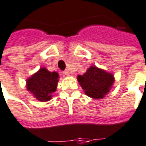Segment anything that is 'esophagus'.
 Returning a JSON list of instances; mask_svg holds the SVG:
<instances>
[{
	"label": "esophagus",
	"mask_w": 146,
	"mask_h": 146,
	"mask_svg": "<svg viewBox=\"0 0 146 146\" xmlns=\"http://www.w3.org/2000/svg\"><path fill=\"white\" fill-rule=\"evenodd\" d=\"M63 73H64V75H65V76H68V75L70 74V73H69V71H68V70H64V71L63 72Z\"/></svg>",
	"instance_id": "34e87169"
}]
</instances>
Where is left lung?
Returning a JSON list of instances; mask_svg holds the SVG:
<instances>
[{"mask_svg":"<svg viewBox=\"0 0 146 146\" xmlns=\"http://www.w3.org/2000/svg\"><path fill=\"white\" fill-rule=\"evenodd\" d=\"M78 81L88 97L100 99L103 98L110 91L114 78L111 73L92 66L83 75L78 77Z\"/></svg>","mask_w":146,"mask_h":146,"instance_id":"8db88e82","label":"left lung"}]
</instances>
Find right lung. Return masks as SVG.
Instances as JSON below:
<instances>
[{
    "mask_svg": "<svg viewBox=\"0 0 146 146\" xmlns=\"http://www.w3.org/2000/svg\"><path fill=\"white\" fill-rule=\"evenodd\" d=\"M58 78V73H51L44 68H40L27 80V89L39 101L47 102L51 99V93L56 91Z\"/></svg>",
    "mask_w": 146,
    "mask_h": 146,
    "instance_id": "add662e5",
    "label": "right lung"
}]
</instances>
